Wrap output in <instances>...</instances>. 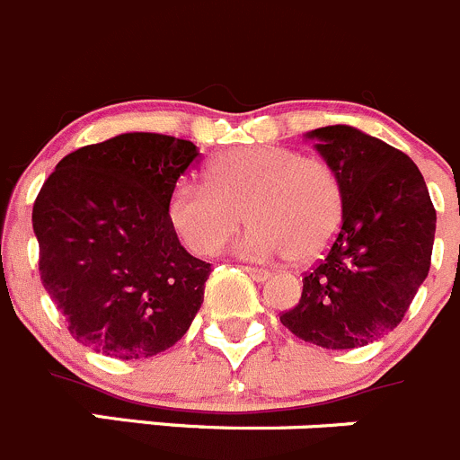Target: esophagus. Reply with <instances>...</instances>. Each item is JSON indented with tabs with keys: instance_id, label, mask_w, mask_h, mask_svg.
Listing matches in <instances>:
<instances>
[{
	"instance_id": "1",
	"label": "esophagus",
	"mask_w": 460,
	"mask_h": 460,
	"mask_svg": "<svg viewBox=\"0 0 460 460\" xmlns=\"http://www.w3.org/2000/svg\"><path fill=\"white\" fill-rule=\"evenodd\" d=\"M243 270L248 272V275L252 277L254 281H266L268 277H270V272H268L266 268H257V266H243Z\"/></svg>"
}]
</instances>
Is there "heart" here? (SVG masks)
Wrapping results in <instances>:
<instances>
[{
    "label": "heart",
    "instance_id": "b5f03b06",
    "mask_svg": "<svg viewBox=\"0 0 460 460\" xmlns=\"http://www.w3.org/2000/svg\"><path fill=\"white\" fill-rule=\"evenodd\" d=\"M347 210V188L333 163L279 145H248L219 154L206 183L176 181L165 217L194 254H217L243 224L252 228L239 250L254 259L288 257L308 263L338 236Z\"/></svg>",
    "mask_w": 460,
    "mask_h": 460
}]
</instances>
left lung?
Here are the masks:
<instances>
[{
	"mask_svg": "<svg viewBox=\"0 0 460 460\" xmlns=\"http://www.w3.org/2000/svg\"><path fill=\"white\" fill-rule=\"evenodd\" d=\"M347 188L342 228L304 272L297 306L279 315L304 342L358 349L394 331L425 281L436 210L416 163L347 125L308 134Z\"/></svg>",
	"mask_w": 460,
	"mask_h": 460,
	"instance_id": "1",
	"label": "left lung"
}]
</instances>
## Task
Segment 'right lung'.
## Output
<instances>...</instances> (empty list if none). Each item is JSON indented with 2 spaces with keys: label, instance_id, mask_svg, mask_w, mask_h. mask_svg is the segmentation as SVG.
<instances>
[{
  "label": "right lung",
  "instance_id": "obj_1",
  "mask_svg": "<svg viewBox=\"0 0 460 460\" xmlns=\"http://www.w3.org/2000/svg\"><path fill=\"white\" fill-rule=\"evenodd\" d=\"M197 158L190 140L134 131L75 149L44 181L40 279L80 344L143 360L190 329L212 263L181 245L165 201Z\"/></svg>",
  "mask_w": 460,
  "mask_h": 460
}]
</instances>
